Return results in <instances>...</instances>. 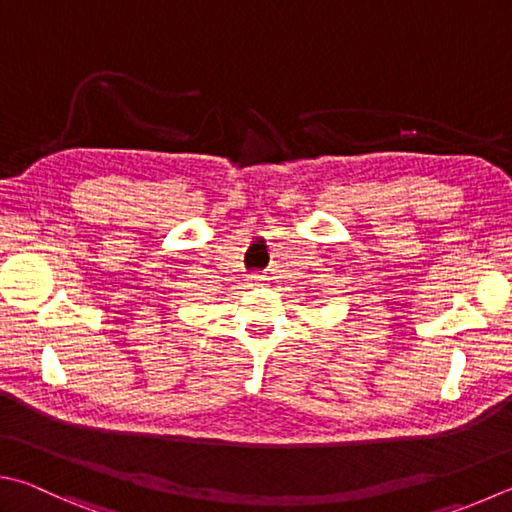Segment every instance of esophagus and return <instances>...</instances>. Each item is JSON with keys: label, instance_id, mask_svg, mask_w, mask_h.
Segmentation results:
<instances>
[{"label": "esophagus", "instance_id": "34e87169", "mask_svg": "<svg viewBox=\"0 0 512 512\" xmlns=\"http://www.w3.org/2000/svg\"><path fill=\"white\" fill-rule=\"evenodd\" d=\"M266 280V277L262 275V273H253V275H250V282H253V284H262Z\"/></svg>", "mask_w": 512, "mask_h": 512}]
</instances>
